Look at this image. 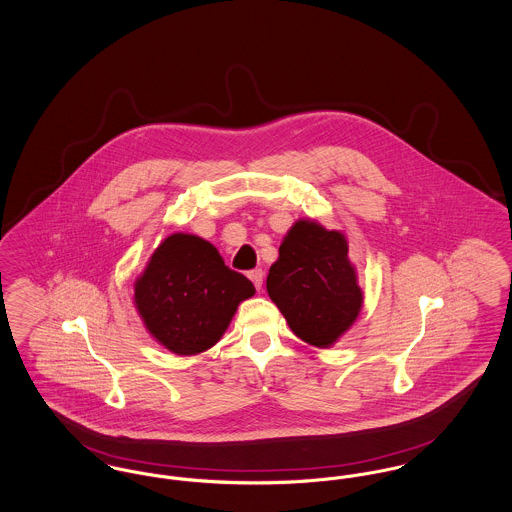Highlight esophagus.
Returning <instances> with one entry per match:
<instances>
[{
	"mask_svg": "<svg viewBox=\"0 0 512 512\" xmlns=\"http://www.w3.org/2000/svg\"><path fill=\"white\" fill-rule=\"evenodd\" d=\"M247 276H249V280L255 284V288L261 290V286H263V270H261V268H255V270H251Z\"/></svg>",
	"mask_w": 512,
	"mask_h": 512,
	"instance_id": "34e87169",
	"label": "esophagus"
}]
</instances>
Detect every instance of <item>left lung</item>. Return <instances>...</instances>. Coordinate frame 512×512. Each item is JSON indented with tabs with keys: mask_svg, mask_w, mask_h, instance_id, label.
<instances>
[{
	"mask_svg": "<svg viewBox=\"0 0 512 512\" xmlns=\"http://www.w3.org/2000/svg\"><path fill=\"white\" fill-rule=\"evenodd\" d=\"M347 251L340 232L297 220L268 270L270 299L293 334L311 345H332L361 311L363 292Z\"/></svg>",
	"mask_w": 512,
	"mask_h": 512,
	"instance_id": "1",
	"label": "left lung"
}]
</instances>
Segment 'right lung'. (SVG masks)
I'll return each instance as SVG.
<instances>
[{
  "label": "right lung",
  "instance_id": "add662e5",
  "mask_svg": "<svg viewBox=\"0 0 512 512\" xmlns=\"http://www.w3.org/2000/svg\"><path fill=\"white\" fill-rule=\"evenodd\" d=\"M253 293V284L224 265L215 245L172 234L151 255L134 301L153 338L176 355H195L220 340Z\"/></svg>",
  "mask_w": 512,
  "mask_h": 512
}]
</instances>
